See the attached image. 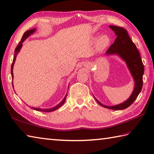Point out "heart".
Masks as SVG:
<instances>
[{
    "label": "heart",
    "instance_id": "b5f03b06",
    "mask_svg": "<svg viewBox=\"0 0 154 154\" xmlns=\"http://www.w3.org/2000/svg\"><path fill=\"white\" fill-rule=\"evenodd\" d=\"M110 43V39L108 35H104L99 38L97 42V46L99 49L102 50L106 48Z\"/></svg>",
    "mask_w": 154,
    "mask_h": 154
}]
</instances>
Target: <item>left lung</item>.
I'll return each instance as SVG.
<instances>
[{
	"instance_id": "1",
	"label": "left lung",
	"mask_w": 154,
	"mask_h": 154,
	"mask_svg": "<svg viewBox=\"0 0 154 154\" xmlns=\"http://www.w3.org/2000/svg\"><path fill=\"white\" fill-rule=\"evenodd\" d=\"M109 27L114 31L117 37L114 43L106 51V54L108 55L117 54L125 61L133 77V79L135 81V88H134V90L129 98L119 105L113 106L103 105L102 103H100L98 100L96 99V97H94L97 102L103 107L115 110H123L133 104L141 91L142 87H143L144 65L142 63L140 54H139L135 44L133 42V41L130 38L127 31L123 27L115 26H110Z\"/></svg>"
}]
</instances>
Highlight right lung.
Wrapping results in <instances>:
<instances>
[{
    "label": "right lung",
    "mask_w": 154,
    "mask_h": 154,
    "mask_svg": "<svg viewBox=\"0 0 154 154\" xmlns=\"http://www.w3.org/2000/svg\"><path fill=\"white\" fill-rule=\"evenodd\" d=\"M35 32V28L26 31V32L23 33V36H22V38H21V41H20V42L19 43L18 46L16 47V48H15V56H14V58H13V63H12V65H11V75H12V79H13V65H14V63H15V59H16L17 54H18V52H19V51H20V49H21V48L22 47V42H23L24 40H26V39L27 38H28L31 34H32V33H33ZM12 84H13V83H12ZM66 96H67V94H66L65 97H64V99L63 100L62 102H61L60 103H59V104H58V105L54 106V107L52 108H48V109H41V108H33V107H32V108H33V110H37V111L45 112H48L54 111V110H57V109H58L59 107H60V106H62V105L64 104V103H65V100H66Z\"/></svg>",
    "instance_id": "add662e5"
}]
</instances>
